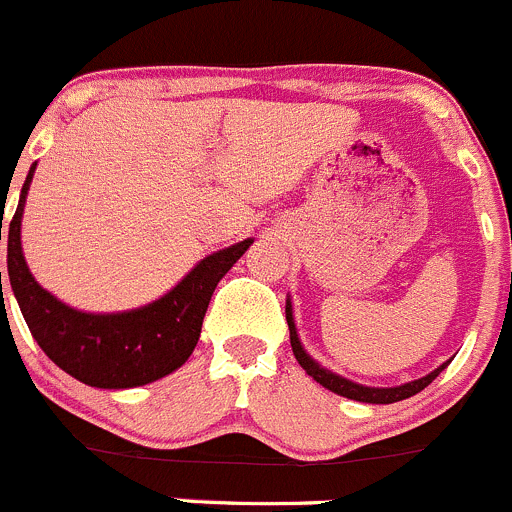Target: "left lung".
<instances>
[{"label":"left lung","mask_w":512,"mask_h":512,"mask_svg":"<svg viewBox=\"0 0 512 512\" xmlns=\"http://www.w3.org/2000/svg\"><path fill=\"white\" fill-rule=\"evenodd\" d=\"M287 324H289V344H292V352H294V359L299 361V366H302L304 371H307L309 376H312L317 384H322L324 389L334 391V394L339 396H347V399H354V401H361V404H394V401H404L409 399V396L418 394V391L426 389L428 384H431L433 379H436L438 374H441L443 369L448 366L441 364L438 369H433L431 374L421 376V379L416 381H409V384H401V386H389V389H376V386H361V384H354V381L344 379V376L334 374V371L324 369V366H319L317 361L312 359L307 352H304L302 342H299V334H297V327H294V317H292V304H289L287 299Z\"/></svg>","instance_id":"1"}]
</instances>
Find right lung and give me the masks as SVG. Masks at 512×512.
Instances as JSON below:
<instances>
[{
    "label": "right lung",
    "mask_w": 512,
    "mask_h": 512,
    "mask_svg": "<svg viewBox=\"0 0 512 512\" xmlns=\"http://www.w3.org/2000/svg\"><path fill=\"white\" fill-rule=\"evenodd\" d=\"M34 168L36 163L24 180L17 213L9 223L7 270L24 322L41 352L66 374L96 389H133L173 374L193 354L210 297L252 245L250 237L200 260L168 294L146 307L113 314L79 312L46 292L24 260L22 215Z\"/></svg>",
    "instance_id": "1"
}]
</instances>
